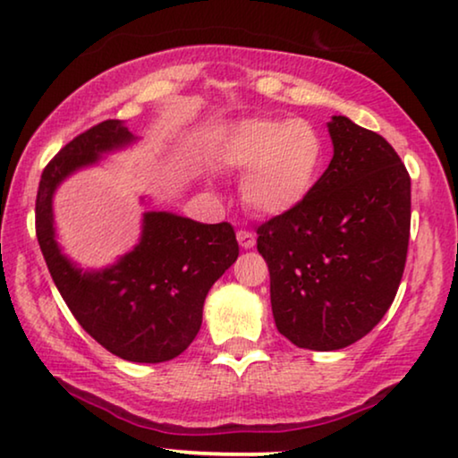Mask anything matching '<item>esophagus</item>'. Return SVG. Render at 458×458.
Instances as JSON below:
<instances>
[{
    "label": "esophagus",
    "mask_w": 458,
    "mask_h": 458,
    "mask_svg": "<svg viewBox=\"0 0 458 458\" xmlns=\"http://www.w3.org/2000/svg\"><path fill=\"white\" fill-rule=\"evenodd\" d=\"M236 238H238V244H241L242 249H252V247H255V242H257L255 234H252V232H249V230H241L236 234Z\"/></svg>",
    "instance_id": "34e87169"
}]
</instances>
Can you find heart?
<instances>
[{"instance_id": "obj_1", "label": "heart", "mask_w": 458, "mask_h": 458, "mask_svg": "<svg viewBox=\"0 0 458 458\" xmlns=\"http://www.w3.org/2000/svg\"><path fill=\"white\" fill-rule=\"evenodd\" d=\"M217 158L244 170L241 195L261 216L298 209L315 191L325 162V141L306 119H242L224 133Z\"/></svg>"}]
</instances>
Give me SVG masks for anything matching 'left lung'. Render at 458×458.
I'll list each match as a JSON object with an SVG mask.
<instances>
[{"mask_svg": "<svg viewBox=\"0 0 458 458\" xmlns=\"http://www.w3.org/2000/svg\"><path fill=\"white\" fill-rule=\"evenodd\" d=\"M333 158L298 209L257 228L277 331L304 350L335 352L368 335L403 277L411 179L382 135L329 123Z\"/></svg>", "mask_w": 458, "mask_h": 458, "instance_id": "left-lung-1", "label": "left lung"}]
</instances>
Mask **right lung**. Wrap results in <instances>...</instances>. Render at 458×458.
<instances>
[{
	"mask_svg": "<svg viewBox=\"0 0 458 458\" xmlns=\"http://www.w3.org/2000/svg\"><path fill=\"white\" fill-rule=\"evenodd\" d=\"M135 141L125 123L108 119L67 143L40 176L37 238L81 329L114 356L158 364L181 356L199 333L208 292L238 259V242L228 222L143 211L140 242L108 267L81 269L64 255L55 236V191L67 176Z\"/></svg>",
	"mask_w": 458,
	"mask_h": 458,
	"instance_id": "1",
	"label": "right lung"
}]
</instances>
